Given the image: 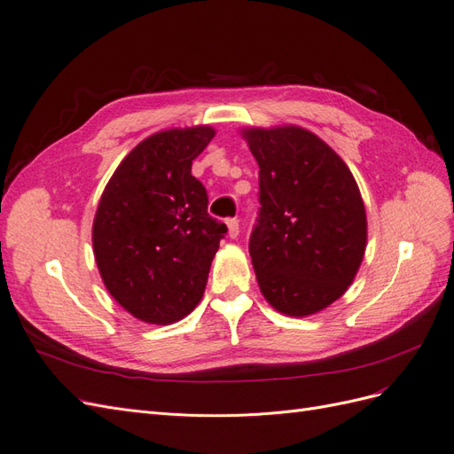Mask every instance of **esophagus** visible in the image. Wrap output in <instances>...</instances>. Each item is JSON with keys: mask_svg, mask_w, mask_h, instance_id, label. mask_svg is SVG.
Wrapping results in <instances>:
<instances>
[{"mask_svg": "<svg viewBox=\"0 0 454 454\" xmlns=\"http://www.w3.org/2000/svg\"><path fill=\"white\" fill-rule=\"evenodd\" d=\"M227 232L231 239H237L239 237V219H227Z\"/></svg>", "mask_w": 454, "mask_h": 454, "instance_id": "34e87169", "label": "esophagus"}]
</instances>
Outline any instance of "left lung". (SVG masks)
Wrapping results in <instances>:
<instances>
[{
  "mask_svg": "<svg viewBox=\"0 0 454 454\" xmlns=\"http://www.w3.org/2000/svg\"><path fill=\"white\" fill-rule=\"evenodd\" d=\"M259 164L250 255L261 294L287 316L320 312L348 290L365 254V206L352 172L301 127L246 129Z\"/></svg>",
  "mask_w": 454,
  "mask_h": 454,
  "instance_id": "left-lung-1",
  "label": "left lung"
}]
</instances>
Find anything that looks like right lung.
Listing matches in <instances>:
<instances>
[{
    "mask_svg": "<svg viewBox=\"0 0 454 454\" xmlns=\"http://www.w3.org/2000/svg\"><path fill=\"white\" fill-rule=\"evenodd\" d=\"M214 136L212 127L151 134L102 193L92 223L96 265L107 292L142 322H177L202 299L227 225L208 214L191 164Z\"/></svg>",
    "mask_w": 454,
    "mask_h": 454,
    "instance_id": "add662e5",
    "label": "right lung"
}]
</instances>
